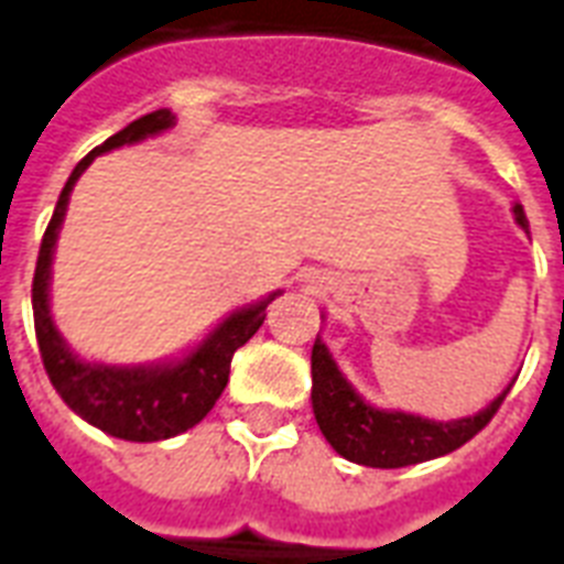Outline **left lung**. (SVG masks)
Masks as SVG:
<instances>
[{
	"label": "left lung",
	"instance_id": "left-lung-1",
	"mask_svg": "<svg viewBox=\"0 0 564 564\" xmlns=\"http://www.w3.org/2000/svg\"><path fill=\"white\" fill-rule=\"evenodd\" d=\"M512 213L521 228H530L521 204H516ZM310 362H313V412H316L318 430L325 433L336 454L357 465H369V468H403V465L427 463L463 447L495 419V412L500 410V403L512 389L507 386L477 415L430 421L412 412L377 410L362 401L357 389L345 380L322 339L313 345Z\"/></svg>",
	"mask_w": 564,
	"mask_h": 564
}]
</instances>
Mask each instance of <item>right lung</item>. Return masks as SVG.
Listing matches in <instances>:
<instances>
[{
	"mask_svg": "<svg viewBox=\"0 0 564 564\" xmlns=\"http://www.w3.org/2000/svg\"><path fill=\"white\" fill-rule=\"evenodd\" d=\"M172 126H175L172 110L161 108L154 113H145L113 137H108L101 145H96L75 166L66 187L61 189L55 213L43 234L34 283H31L34 334H37L43 369L55 386V392L87 424L105 430L108 436L126 438V442H161V438H172L195 427L225 392L234 351L260 330L265 307L272 304L274 295H281V292H272L269 299L230 313L187 357L175 362H161V366H131L128 369V366L87 362L75 357L69 345L64 343V336L57 334L52 313H48V278H52V251H55L57 230L64 221L75 181L82 178V172L90 166L93 158L119 149V145L140 143L145 137L161 134Z\"/></svg>",
	"mask_w": 564,
	"mask_h": 564,
	"instance_id": "1",
	"label": "right lung"
}]
</instances>
